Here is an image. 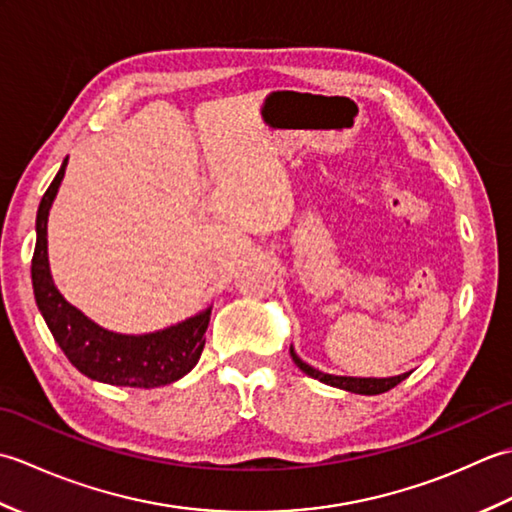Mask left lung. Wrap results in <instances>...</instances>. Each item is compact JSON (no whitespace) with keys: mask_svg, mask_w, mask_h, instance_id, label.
Instances as JSON below:
<instances>
[{"mask_svg":"<svg viewBox=\"0 0 512 512\" xmlns=\"http://www.w3.org/2000/svg\"><path fill=\"white\" fill-rule=\"evenodd\" d=\"M290 356L295 365L301 369V372H306L308 376L321 380L325 385H332V387H339L345 391H352V394H365V396H374V394H385V391L394 389L398 383H402L409 374H402V376H394V378H350V376H332V374H323L319 369L310 367L308 363H303L301 358L295 354V350L290 347Z\"/></svg>","mask_w":512,"mask_h":512,"instance_id":"left-lung-1","label":"left lung"}]
</instances>
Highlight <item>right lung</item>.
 <instances>
[{
    "mask_svg": "<svg viewBox=\"0 0 512 512\" xmlns=\"http://www.w3.org/2000/svg\"><path fill=\"white\" fill-rule=\"evenodd\" d=\"M63 160L37 211V244L32 255V288L37 306L68 361L92 380L121 387H160L182 378L200 361L211 308L169 330L145 336L107 332L70 306L54 288L48 268V211L63 180Z\"/></svg>",
    "mask_w": 512,
    "mask_h": 512,
    "instance_id": "right-lung-1",
    "label": "right lung"
}]
</instances>
